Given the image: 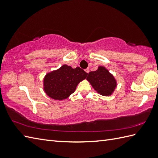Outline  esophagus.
Returning a JSON list of instances; mask_svg holds the SVG:
<instances>
[{
	"mask_svg": "<svg viewBox=\"0 0 158 158\" xmlns=\"http://www.w3.org/2000/svg\"><path fill=\"white\" fill-rule=\"evenodd\" d=\"M85 72H86V73H89V68H87V69H85Z\"/></svg>",
	"mask_w": 158,
	"mask_h": 158,
	"instance_id": "obj_1",
	"label": "esophagus"
}]
</instances>
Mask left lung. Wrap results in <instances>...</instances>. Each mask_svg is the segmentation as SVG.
Returning a JSON list of instances; mask_svg holds the SVG:
<instances>
[{"label":"left lung","mask_w":158,"mask_h":158,"mask_svg":"<svg viewBox=\"0 0 158 158\" xmlns=\"http://www.w3.org/2000/svg\"><path fill=\"white\" fill-rule=\"evenodd\" d=\"M87 79L94 89L102 96H108L111 95L116 87L114 77L103 67H100L95 71L89 72Z\"/></svg>","instance_id":"8db88e82"}]
</instances>
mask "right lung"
I'll list each match as a JSON object with an SVG mask.
<instances>
[{
	"label": "right lung",
	"instance_id": "right-lung-1",
	"mask_svg": "<svg viewBox=\"0 0 158 158\" xmlns=\"http://www.w3.org/2000/svg\"><path fill=\"white\" fill-rule=\"evenodd\" d=\"M87 75L80 67L73 69L64 64L46 75L44 80V91L54 100H64L74 92L78 83L85 79Z\"/></svg>",
	"mask_w": 158,
	"mask_h": 158
}]
</instances>
